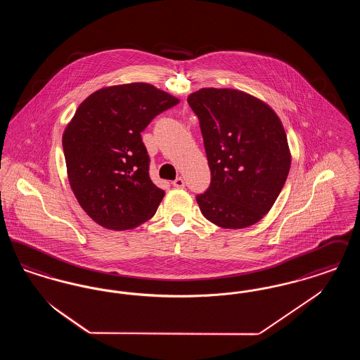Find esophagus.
<instances>
[{
  "mask_svg": "<svg viewBox=\"0 0 360 360\" xmlns=\"http://www.w3.org/2000/svg\"><path fill=\"white\" fill-rule=\"evenodd\" d=\"M172 185L178 188H185V181H184V178L178 176V178H175V179L172 181Z\"/></svg>",
  "mask_w": 360,
  "mask_h": 360,
  "instance_id": "34e87169",
  "label": "esophagus"
}]
</instances>
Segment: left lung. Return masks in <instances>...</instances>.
Returning <instances> with one entry per match:
<instances>
[{"label": "left lung", "mask_w": 360, "mask_h": 360, "mask_svg": "<svg viewBox=\"0 0 360 360\" xmlns=\"http://www.w3.org/2000/svg\"><path fill=\"white\" fill-rule=\"evenodd\" d=\"M188 103L212 175L195 197L202 214L221 228L254 225L274 205L290 170L282 122L267 103L233 89H201Z\"/></svg>", "instance_id": "1"}]
</instances>
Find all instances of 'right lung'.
Masks as SVG:
<instances>
[{"mask_svg": "<svg viewBox=\"0 0 360 360\" xmlns=\"http://www.w3.org/2000/svg\"><path fill=\"white\" fill-rule=\"evenodd\" d=\"M178 98L148 84L110 86L81 103L62 144L70 186L103 228L124 231L150 220L165 191L150 178L141 132Z\"/></svg>", "mask_w": 360, "mask_h": 360, "instance_id": "add662e5", "label": "right lung"}]
</instances>
